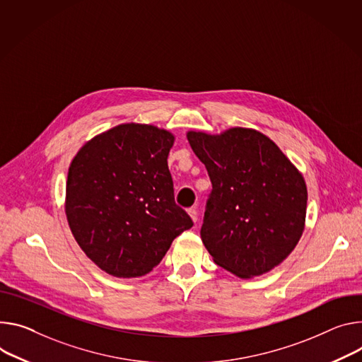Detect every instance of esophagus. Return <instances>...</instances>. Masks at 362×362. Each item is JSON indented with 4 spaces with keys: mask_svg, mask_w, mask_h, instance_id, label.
Masks as SVG:
<instances>
[{
    "mask_svg": "<svg viewBox=\"0 0 362 362\" xmlns=\"http://www.w3.org/2000/svg\"><path fill=\"white\" fill-rule=\"evenodd\" d=\"M187 215L190 216V219H192L193 222L198 221V211H196V208H189V209H187Z\"/></svg>",
    "mask_w": 362,
    "mask_h": 362,
    "instance_id": "1",
    "label": "esophagus"
}]
</instances>
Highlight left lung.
<instances>
[{
	"label": "left lung",
	"mask_w": 362,
	"mask_h": 362,
	"mask_svg": "<svg viewBox=\"0 0 362 362\" xmlns=\"http://www.w3.org/2000/svg\"><path fill=\"white\" fill-rule=\"evenodd\" d=\"M186 137L212 182L201 237L215 264L240 279L281 264L305 231L303 175L254 128L190 129Z\"/></svg>",
	"instance_id": "obj_1"
}]
</instances>
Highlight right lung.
Wrapping results in <instances>:
<instances>
[{"label": "right lung", "mask_w": 362, "mask_h": 362, "mask_svg": "<svg viewBox=\"0 0 362 362\" xmlns=\"http://www.w3.org/2000/svg\"><path fill=\"white\" fill-rule=\"evenodd\" d=\"M169 129L124 122L86 141L74 157L64 214L86 257L110 276L141 277L192 228L175 204Z\"/></svg>", "instance_id": "1"}]
</instances>
